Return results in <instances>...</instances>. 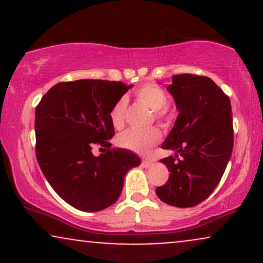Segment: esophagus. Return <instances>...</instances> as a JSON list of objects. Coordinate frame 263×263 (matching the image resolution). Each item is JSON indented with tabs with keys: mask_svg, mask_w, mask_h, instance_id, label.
<instances>
[{
	"mask_svg": "<svg viewBox=\"0 0 263 263\" xmlns=\"http://www.w3.org/2000/svg\"><path fill=\"white\" fill-rule=\"evenodd\" d=\"M152 164H153V162L148 161V159H143V161H142V165H143L144 168H149Z\"/></svg>",
	"mask_w": 263,
	"mask_h": 263,
	"instance_id": "obj_1",
	"label": "esophagus"
}]
</instances>
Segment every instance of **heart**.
Wrapping results in <instances>:
<instances>
[{"instance_id":"heart-1","label":"heart","mask_w":263,"mask_h":263,"mask_svg":"<svg viewBox=\"0 0 263 263\" xmlns=\"http://www.w3.org/2000/svg\"><path fill=\"white\" fill-rule=\"evenodd\" d=\"M135 96L137 100L147 105L151 110L155 111V119L159 122L165 121V110L167 107L168 99L167 92L161 86L155 83H146L138 86L135 90ZM126 111H127V100L125 98H120L119 100L111 107L110 122L114 128L121 129L125 126ZM161 140V132L158 128L151 127L147 129H127L122 132L117 137V144L122 148L134 151L137 153H146L151 147L155 146Z\"/></svg>"}]
</instances>
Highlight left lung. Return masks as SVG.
<instances>
[{"label":"left lung","instance_id":"1","mask_svg":"<svg viewBox=\"0 0 263 263\" xmlns=\"http://www.w3.org/2000/svg\"><path fill=\"white\" fill-rule=\"evenodd\" d=\"M167 89L179 115L162 148L176 151V156L161 159L171 174L156 193L164 203L192 208L218 186L231 157L234 127L230 99L203 75H173Z\"/></svg>","mask_w":263,"mask_h":263}]
</instances>
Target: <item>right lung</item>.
<instances>
[{"label":"right lung","instance_id":"1","mask_svg":"<svg viewBox=\"0 0 263 263\" xmlns=\"http://www.w3.org/2000/svg\"><path fill=\"white\" fill-rule=\"evenodd\" d=\"M132 85L121 81H63L48 90L35 107V156L44 177L75 209L100 211L116 203L123 178L141 159L112 148L111 107ZM93 144L105 147L99 157Z\"/></svg>","mask_w":263,"mask_h":263}]
</instances>
